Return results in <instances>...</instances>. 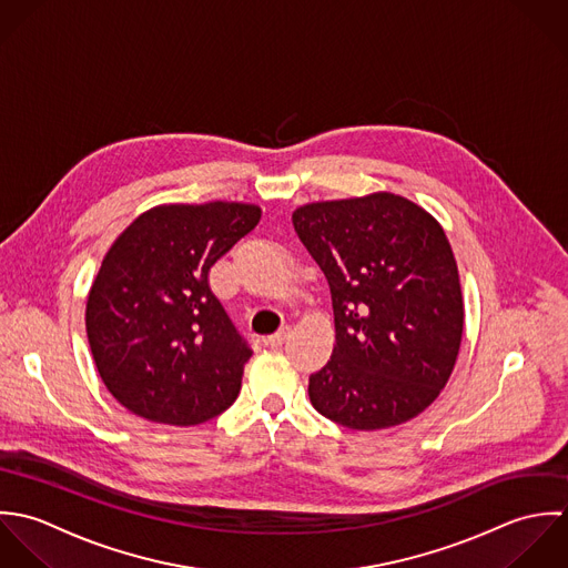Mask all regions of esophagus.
Returning <instances> with one entry per match:
<instances>
[{
    "label": "esophagus",
    "mask_w": 568,
    "mask_h": 568,
    "mask_svg": "<svg viewBox=\"0 0 568 568\" xmlns=\"http://www.w3.org/2000/svg\"><path fill=\"white\" fill-rule=\"evenodd\" d=\"M285 341H287V332L283 329V332H278V334H272V336H267L265 338V344L270 346V348H281L283 344H285Z\"/></svg>",
    "instance_id": "obj_1"
}]
</instances>
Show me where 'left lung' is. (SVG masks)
<instances>
[{
    "label": "left lung",
    "mask_w": 568,
    "mask_h": 568,
    "mask_svg": "<svg viewBox=\"0 0 568 568\" xmlns=\"http://www.w3.org/2000/svg\"><path fill=\"white\" fill-rule=\"evenodd\" d=\"M292 224L329 283L336 323L332 359L310 375L312 406L351 430L424 413L450 379L463 334L446 232L393 193L310 204Z\"/></svg>",
    "instance_id": "1"
}]
</instances>
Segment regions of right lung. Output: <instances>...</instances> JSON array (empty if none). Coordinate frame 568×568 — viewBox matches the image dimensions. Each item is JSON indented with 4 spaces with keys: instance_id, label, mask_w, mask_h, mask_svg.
Returning a JSON list of instances; mask_svg holds the SVG:
<instances>
[{
    "instance_id": "right-lung-1",
    "label": "right lung",
    "mask_w": 568,
    "mask_h": 568,
    "mask_svg": "<svg viewBox=\"0 0 568 568\" xmlns=\"http://www.w3.org/2000/svg\"><path fill=\"white\" fill-rule=\"evenodd\" d=\"M258 220L250 204H171L115 239L92 283L85 327L97 368L126 410L195 426L232 406L252 348L209 278Z\"/></svg>"
}]
</instances>
